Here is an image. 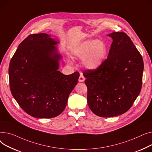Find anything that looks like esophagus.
<instances>
[{
    "label": "esophagus",
    "mask_w": 152,
    "mask_h": 152,
    "mask_svg": "<svg viewBox=\"0 0 152 152\" xmlns=\"http://www.w3.org/2000/svg\"><path fill=\"white\" fill-rule=\"evenodd\" d=\"M85 79V78L83 75L82 74H80V75L79 78H78V81H79L80 82H82L84 81Z\"/></svg>",
    "instance_id": "esophagus-1"
}]
</instances>
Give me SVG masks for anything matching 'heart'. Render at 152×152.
<instances>
[{
    "label": "heart",
    "instance_id": "obj_1",
    "mask_svg": "<svg viewBox=\"0 0 152 152\" xmlns=\"http://www.w3.org/2000/svg\"><path fill=\"white\" fill-rule=\"evenodd\" d=\"M107 48L105 43L100 40L86 41L78 45L74 50L76 58L83 59V65L89 69H97L105 58Z\"/></svg>",
    "mask_w": 152,
    "mask_h": 152
}]
</instances>
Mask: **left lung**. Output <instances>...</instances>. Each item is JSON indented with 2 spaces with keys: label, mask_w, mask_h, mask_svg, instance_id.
<instances>
[{
  "label": "left lung",
  "mask_w": 152,
  "mask_h": 152,
  "mask_svg": "<svg viewBox=\"0 0 152 152\" xmlns=\"http://www.w3.org/2000/svg\"><path fill=\"white\" fill-rule=\"evenodd\" d=\"M109 36L113 42L107 58L97 69L83 73L89 107L105 118L131 107L140 92L144 70L142 55L126 33L113 32Z\"/></svg>",
  "instance_id": "left-lung-1"
}]
</instances>
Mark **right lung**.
<instances>
[{"instance_id": "right-lung-1", "label": "right lung", "mask_w": 152, "mask_h": 152, "mask_svg": "<svg viewBox=\"0 0 152 152\" xmlns=\"http://www.w3.org/2000/svg\"><path fill=\"white\" fill-rule=\"evenodd\" d=\"M58 42L47 34H34L18 47L9 65L11 93L28 114L39 118L57 117L66 108L77 84L78 72L64 75L58 70Z\"/></svg>"}]
</instances>
